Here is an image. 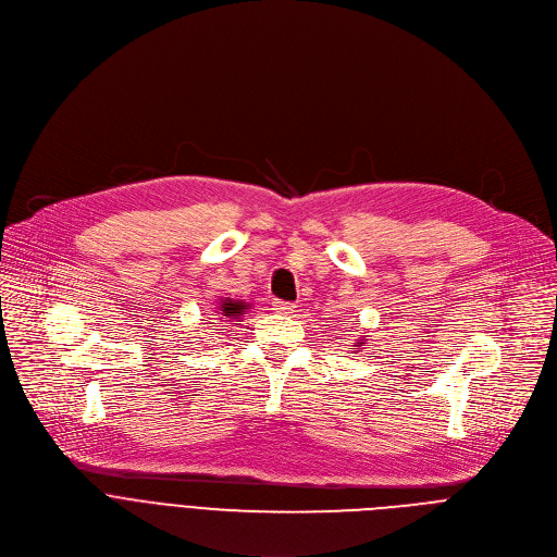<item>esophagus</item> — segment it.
<instances>
[{"label":"esophagus","instance_id":"1","mask_svg":"<svg viewBox=\"0 0 557 557\" xmlns=\"http://www.w3.org/2000/svg\"><path fill=\"white\" fill-rule=\"evenodd\" d=\"M294 302H287V300H276L274 302V310L278 312V314H292L294 312Z\"/></svg>","mask_w":557,"mask_h":557}]
</instances>
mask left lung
Masks as SVG:
<instances>
[{
	"label": "left lung",
	"instance_id": "1",
	"mask_svg": "<svg viewBox=\"0 0 557 557\" xmlns=\"http://www.w3.org/2000/svg\"><path fill=\"white\" fill-rule=\"evenodd\" d=\"M356 347H358V345H356Z\"/></svg>",
	"mask_w": 557,
	"mask_h": 557
}]
</instances>
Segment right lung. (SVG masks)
I'll return each mask as SVG.
<instances>
[{
	"mask_svg": "<svg viewBox=\"0 0 557 557\" xmlns=\"http://www.w3.org/2000/svg\"><path fill=\"white\" fill-rule=\"evenodd\" d=\"M247 302H243V300H234V298H225L223 302H221V310H219V314H221V321H227V323H232V325H236V321L243 317V312L247 310Z\"/></svg>",
	"mask_w": 557,
	"mask_h": 557,
	"instance_id": "right-lung-1",
	"label": "right lung"
}]
</instances>
